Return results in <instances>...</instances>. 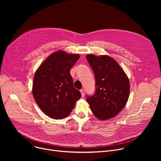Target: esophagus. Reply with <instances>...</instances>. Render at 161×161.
Returning a JSON list of instances; mask_svg holds the SVG:
<instances>
[{
  "mask_svg": "<svg viewBox=\"0 0 161 161\" xmlns=\"http://www.w3.org/2000/svg\"><path fill=\"white\" fill-rule=\"evenodd\" d=\"M80 92H81V96L83 97L84 96H85V91H84V90H83V89L80 90Z\"/></svg>",
  "mask_w": 161,
  "mask_h": 161,
  "instance_id": "34e87169",
  "label": "esophagus"
}]
</instances>
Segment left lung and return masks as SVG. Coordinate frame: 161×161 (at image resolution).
<instances>
[{"instance_id":"1","label":"left lung","mask_w":161,"mask_h":161,"mask_svg":"<svg viewBox=\"0 0 161 161\" xmlns=\"http://www.w3.org/2000/svg\"><path fill=\"white\" fill-rule=\"evenodd\" d=\"M86 58L96 80L94 94L86 96L91 111L101 120L114 117L127 102L129 80L119 64L111 57L89 54Z\"/></svg>"}]
</instances>
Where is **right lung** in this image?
I'll list each match as a JSON object with an SVG mask.
<instances>
[{
  "label": "right lung",
  "instance_id": "1",
  "mask_svg": "<svg viewBox=\"0 0 161 161\" xmlns=\"http://www.w3.org/2000/svg\"><path fill=\"white\" fill-rule=\"evenodd\" d=\"M79 58L77 54L56 52L42 63L35 73L34 98L42 111L52 119L68 116L81 97L80 92L73 85L70 74Z\"/></svg>",
  "mask_w": 161,
  "mask_h": 161
}]
</instances>
